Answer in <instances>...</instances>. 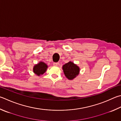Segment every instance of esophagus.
Listing matches in <instances>:
<instances>
[{
    "instance_id": "34e87169",
    "label": "esophagus",
    "mask_w": 121,
    "mask_h": 121,
    "mask_svg": "<svg viewBox=\"0 0 121 121\" xmlns=\"http://www.w3.org/2000/svg\"><path fill=\"white\" fill-rule=\"evenodd\" d=\"M59 65V62H54L53 63V65H54V66H58Z\"/></svg>"
}]
</instances>
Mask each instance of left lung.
<instances>
[{
	"label": "left lung",
	"mask_w": 121,
	"mask_h": 121,
	"mask_svg": "<svg viewBox=\"0 0 121 121\" xmlns=\"http://www.w3.org/2000/svg\"><path fill=\"white\" fill-rule=\"evenodd\" d=\"M62 69L65 75L69 80H72L75 78L80 71L79 67L71 61H69L63 65Z\"/></svg>",
	"instance_id": "8db88e82"
}]
</instances>
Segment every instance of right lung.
Segmentation results:
<instances>
[{
	"instance_id": "1",
	"label": "right lung",
	"mask_w": 121,
	"mask_h": 121,
	"mask_svg": "<svg viewBox=\"0 0 121 121\" xmlns=\"http://www.w3.org/2000/svg\"><path fill=\"white\" fill-rule=\"evenodd\" d=\"M47 65L43 62H39L37 65H35L33 67V72L36 75L39 76L45 73L48 68Z\"/></svg>"
}]
</instances>
